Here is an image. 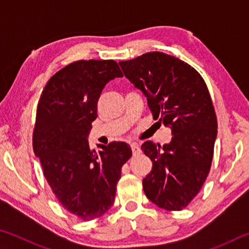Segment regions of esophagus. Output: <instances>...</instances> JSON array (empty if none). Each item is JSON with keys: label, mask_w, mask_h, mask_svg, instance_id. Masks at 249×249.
Returning a JSON list of instances; mask_svg holds the SVG:
<instances>
[{"label": "esophagus", "mask_w": 249, "mask_h": 249, "mask_svg": "<svg viewBox=\"0 0 249 249\" xmlns=\"http://www.w3.org/2000/svg\"><path fill=\"white\" fill-rule=\"evenodd\" d=\"M130 148H132V151H133V156H138L141 154V148L138 147V145L136 144V142H133L132 145H130Z\"/></svg>", "instance_id": "1"}]
</instances>
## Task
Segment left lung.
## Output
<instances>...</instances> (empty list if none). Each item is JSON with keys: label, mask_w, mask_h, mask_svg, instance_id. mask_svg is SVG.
<instances>
[{"label": "left lung", "mask_w": 249, "mask_h": 249, "mask_svg": "<svg viewBox=\"0 0 249 249\" xmlns=\"http://www.w3.org/2000/svg\"><path fill=\"white\" fill-rule=\"evenodd\" d=\"M119 64L145 94L154 120L171 128L169 144L142 145L153 161L142 180L145 195L159 208L181 211L200 192L212 165L217 120L208 87L193 67L163 53Z\"/></svg>", "instance_id": "left-lung-1"}]
</instances>
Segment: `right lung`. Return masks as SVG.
Returning <instances> with one entry per match:
<instances>
[{"label":"right lung","instance_id":"obj_1","mask_svg":"<svg viewBox=\"0 0 249 249\" xmlns=\"http://www.w3.org/2000/svg\"><path fill=\"white\" fill-rule=\"evenodd\" d=\"M123 77L114 60H79L54 73L41 92L33 133L34 153L64 208L82 221L114 203L122 167L132 157L123 142L92 149L88 134L107 83Z\"/></svg>","mask_w":249,"mask_h":249}]
</instances>
